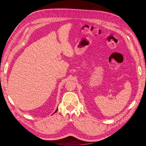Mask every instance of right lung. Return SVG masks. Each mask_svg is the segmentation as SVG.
<instances>
[{"label": "right lung", "instance_id": "add662e5", "mask_svg": "<svg viewBox=\"0 0 146 146\" xmlns=\"http://www.w3.org/2000/svg\"><path fill=\"white\" fill-rule=\"evenodd\" d=\"M56 111H57V110H56ZM56 111H55V112H56Z\"/></svg>", "mask_w": 146, "mask_h": 146}]
</instances>
